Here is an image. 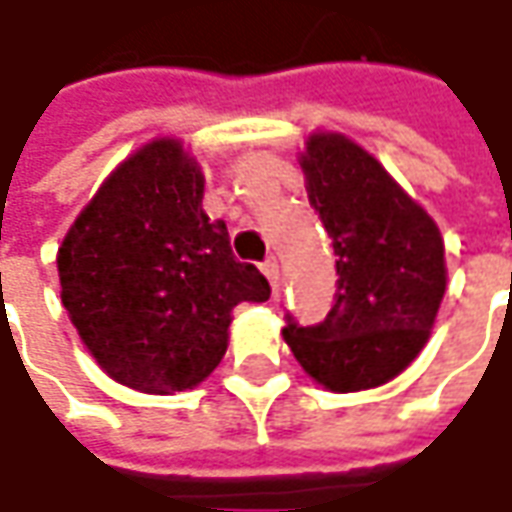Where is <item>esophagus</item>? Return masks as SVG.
<instances>
[{"label": "esophagus", "mask_w": 512, "mask_h": 512, "mask_svg": "<svg viewBox=\"0 0 512 512\" xmlns=\"http://www.w3.org/2000/svg\"><path fill=\"white\" fill-rule=\"evenodd\" d=\"M260 269L269 277L272 289H277V286H280V266H277V257H266V260L260 263Z\"/></svg>", "instance_id": "obj_1"}]
</instances>
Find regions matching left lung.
I'll return each mask as SVG.
<instances>
[{
  "mask_svg": "<svg viewBox=\"0 0 512 512\" xmlns=\"http://www.w3.org/2000/svg\"><path fill=\"white\" fill-rule=\"evenodd\" d=\"M300 167L337 255V294L317 326L289 317L283 340L328 391L377 388L431 337L448 286L445 243L431 215L343 133H311Z\"/></svg>",
  "mask_w": 512,
  "mask_h": 512,
  "instance_id": "8db88e82",
  "label": "left lung"
}]
</instances>
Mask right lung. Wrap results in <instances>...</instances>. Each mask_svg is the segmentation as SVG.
Here are the masks:
<instances>
[{
	"instance_id": "obj_1",
	"label": "right lung",
	"mask_w": 512,
	"mask_h": 512,
	"mask_svg": "<svg viewBox=\"0 0 512 512\" xmlns=\"http://www.w3.org/2000/svg\"><path fill=\"white\" fill-rule=\"evenodd\" d=\"M56 266L84 348L144 394L203 382L226 354L232 309L272 294L203 212V172L178 138H155L107 175Z\"/></svg>"
}]
</instances>
